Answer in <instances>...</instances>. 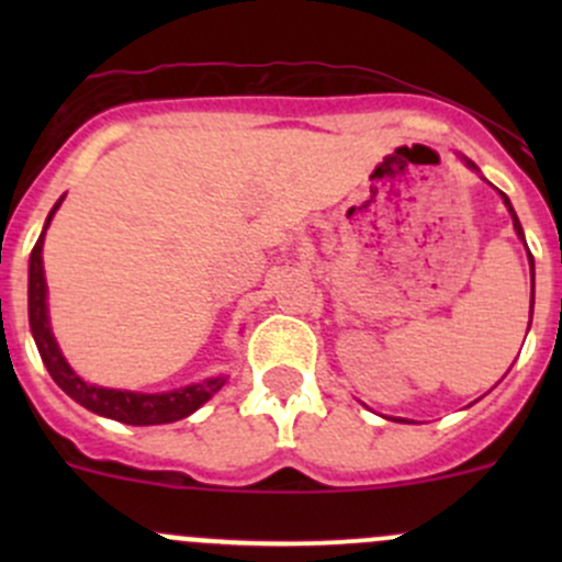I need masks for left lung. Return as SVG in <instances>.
Wrapping results in <instances>:
<instances>
[{
  "instance_id": "obj_1",
  "label": "left lung",
  "mask_w": 562,
  "mask_h": 562,
  "mask_svg": "<svg viewBox=\"0 0 562 562\" xmlns=\"http://www.w3.org/2000/svg\"><path fill=\"white\" fill-rule=\"evenodd\" d=\"M464 160V166L470 168V171H479V168H475V162H470L468 157H462ZM501 198H503V203H506V209H508V214H512V220H514V231H517V236L519 239L525 241V231H522V223H519V217H517V212H514V206H512V201H508V195L506 192H501ZM530 255V252H527ZM530 321H532V293H536V263H532V255L530 258ZM402 422H405V418H402Z\"/></svg>"
}]
</instances>
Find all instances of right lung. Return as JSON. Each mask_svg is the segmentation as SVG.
Listing matches in <instances>:
<instances>
[{"mask_svg":"<svg viewBox=\"0 0 562 562\" xmlns=\"http://www.w3.org/2000/svg\"><path fill=\"white\" fill-rule=\"evenodd\" d=\"M65 195L54 203L48 212L40 234L35 249L30 255V328L35 345L40 350L45 370L50 372L54 383L65 391L67 396L83 405L87 411L98 413V416L113 418V422L133 424V427H151V424H171L179 418H187L195 413L203 402L212 400L220 389L225 386L228 378H206L203 383H190L173 391H160V394H144V391H122V389H105L87 383L81 375H76L67 359L61 356L59 345H56L54 331H50L48 321V285H45V271H43V241L45 231H48L50 220H54L56 209L61 206Z\"/></svg>","mask_w":562,"mask_h":562,"instance_id":"right-lung-1","label":"right lung"}]
</instances>
